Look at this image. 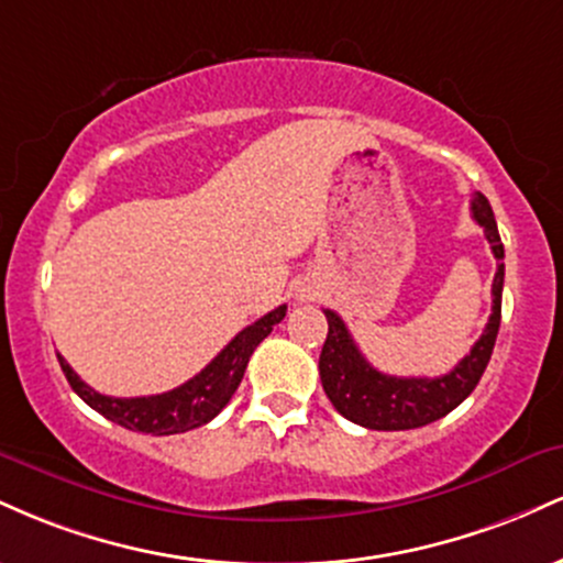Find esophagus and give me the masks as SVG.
<instances>
[{
	"label": "esophagus",
	"mask_w": 563,
	"mask_h": 563,
	"mask_svg": "<svg viewBox=\"0 0 563 563\" xmlns=\"http://www.w3.org/2000/svg\"><path fill=\"white\" fill-rule=\"evenodd\" d=\"M296 299H299V301H318L320 290L314 286H301L299 290H296Z\"/></svg>",
	"instance_id": "34e87169"
}]
</instances>
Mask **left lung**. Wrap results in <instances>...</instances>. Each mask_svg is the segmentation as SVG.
Masks as SVG:
<instances>
[{"instance_id": "8db88e82", "label": "left lung", "mask_w": 563, "mask_h": 563, "mask_svg": "<svg viewBox=\"0 0 563 563\" xmlns=\"http://www.w3.org/2000/svg\"><path fill=\"white\" fill-rule=\"evenodd\" d=\"M471 214H474L479 228L487 235L489 249H493L497 273L493 280V314H489L487 328L479 335L471 352L461 360L448 376L439 378H399L386 376L365 360L354 344L352 333L344 320L333 309H322L328 320V339L320 352V380L335 410L346 421L365 426L376 431H407L421 429L426 423H434L455 410L463 399L479 384L484 367L493 357L497 328H500V303H503V241L497 232V222L493 206L482 192L471 198Z\"/></svg>"}]
</instances>
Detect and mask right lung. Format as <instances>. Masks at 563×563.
Here are the masks:
<instances>
[{
	"label": "right lung",
	"mask_w": 563,
	"mask_h": 563,
	"mask_svg": "<svg viewBox=\"0 0 563 563\" xmlns=\"http://www.w3.org/2000/svg\"><path fill=\"white\" fill-rule=\"evenodd\" d=\"M286 309L288 307L283 303V307L256 320L254 325L243 328L198 376H192L177 389L153 394V397H108V394L95 391L92 386L84 384L60 354H57V360H60L70 389L79 394L92 410L106 416L108 421L153 437L183 434V431L209 423L211 418L222 412V407L230 402L232 394L241 386L245 365H249L254 349L273 333L277 322L286 318Z\"/></svg>",
	"instance_id": "add662e5"
}]
</instances>
